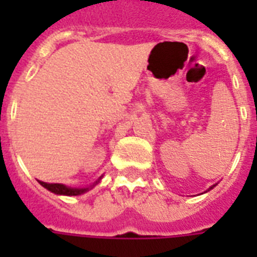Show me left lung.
<instances>
[{
  "label": "left lung",
  "instance_id": "8db88e82",
  "mask_svg": "<svg viewBox=\"0 0 257 257\" xmlns=\"http://www.w3.org/2000/svg\"><path fill=\"white\" fill-rule=\"evenodd\" d=\"M213 187H216V185H212V187L209 188V189H212V188H213ZM209 189H208V191H209Z\"/></svg>",
  "mask_w": 257,
  "mask_h": 257
}]
</instances>
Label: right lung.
<instances>
[{"label":"right lung","mask_w":257,"mask_h":257,"mask_svg":"<svg viewBox=\"0 0 257 257\" xmlns=\"http://www.w3.org/2000/svg\"><path fill=\"white\" fill-rule=\"evenodd\" d=\"M100 180H101V177L97 180L96 183L93 184V185H96V184L98 183ZM38 183L41 184L44 188H46L48 191L56 193V195L78 196V195H82V193H85L86 191H89V188H70V187H66V185H64V184H49V183H44V181H40V180H38Z\"/></svg>","instance_id":"obj_1"}]
</instances>
